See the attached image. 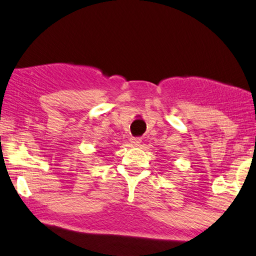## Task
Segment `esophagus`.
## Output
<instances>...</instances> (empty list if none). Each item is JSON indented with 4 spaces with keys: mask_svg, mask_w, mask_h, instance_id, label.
<instances>
[{
    "mask_svg": "<svg viewBox=\"0 0 256 256\" xmlns=\"http://www.w3.org/2000/svg\"><path fill=\"white\" fill-rule=\"evenodd\" d=\"M141 141H142V139H141V138H131V139H130V142H131L132 146H134V147H138V146H140Z\"/></svg>",
    "mask_w": 256,
    "mask_h": 256,
    "instance_id": "34e87169",
    "label": "esophagus"
}]
</instances>
